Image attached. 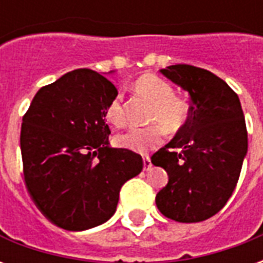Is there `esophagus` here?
I'll return each mask as SVG.
<instances>
[{
    "instance_id": "obj_1",
    "label": "esophagus",
    "mask_w": 263,
    "mask_h": 263,
    "mask_svg": "<svg viewBox=\"0 0 263 263\" xmlns=\"http://www.w3.org/2000/svg\"><path fill=\"white\" fill-rule=\"evenodd\" d=\"M151 167H152V162H151V158H149V156H143V171L148 172Z\"/></svg>"
}]
</instances>
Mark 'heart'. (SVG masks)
<instances>
[{"mask_svg":"<svg viewBox=\"0 0 263 263\" xmlns=\"http://www.w3.org/2000/svg\"><path fill=\"white\" fill-rule=\"evenodd\" d=\"M134 87L137 91L146 96L152 101L148 121L154 124L142 128H129L128 131L118 134L115 137V143L120 148L145 154L163 141L165 129L162 125L167 131L175 132L186 124L189 107L184 101L175 97L173 88L158 76H141ZM105 118L115 126L124 125L125 114L121 96H115L109 101L105 108Z\"/></svg>","mask_w":263,"mask_h":263,"instance_id":"1","label":"heart"}]
</instances>
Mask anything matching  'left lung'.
<instances>
[{"label": "left lung", "mask_w": 263, "mask_h": 263, "mask_svg": "<svg viewBox=\"0 0 263 263\" xmlns=\"http://www.w3.org/2000/svg\"><path fill=\"white\" fill-rule=\"evenodd\" d=\"M160 73L186 90L192 104L186 124L152 155L169 182L156 194L162 214L179 222H200L220 211L237 186L248 151L239 98L209 70L173 65Z\"/></svg>", "instance_id": "1"}]
</instances>
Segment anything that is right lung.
<instances>
[{"label": "right lung", "mask_w": 263, "mask_h": 263, "mask_svg": "<svg viewBox=\"0 0 263 263\" xmlns=\"http://www.w3.org/2000/svg\"><path fill=\"white\" fill-rule=\"evenodd\" d=\"M118 96L103 74L77 69L42 87L22 118L28 193L50 222L84 231L114 215L122 184L141 173V155L111 148L105 108Z\"/></svg>", "instance_id": "right-lung-1"}]
</instances>
